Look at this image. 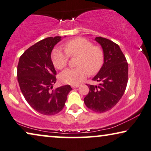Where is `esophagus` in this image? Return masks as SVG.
Segmentation results:
<instances>
[{"mask_svg":"<svg viewBox=\"0 0 151 151\" xmlns=\"http://www.w3.org/2000/svg\"><path fill=\"white\" fill-rule=\"evenodd\" d=\"M78 87H79V85H75V86H72V88H78Z\"/></svg>","mask_w":151,"mask_h":151,"instance_id":"34e87169","label":"esophagus"}]
</instances>
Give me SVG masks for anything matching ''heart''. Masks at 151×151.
Here are the masks:
<instances>
[{
  "label": "heart",
  "mask_w": 151,
  "mask_h": 151,
  "mask_svg": "<svg viewBox=\"0 0 151 151\" xmlns=\"http://www.w3.org/2000/svg\"><path fill=\"white\" fill-rule=\"evenodd\" d=\"M65 52L59 48L52 50L51 58L55 67L61 70L65 67L69 57H78L77 68H68L59 75V79L64 83L76 85L83 80L88 73L93 75L101 70L104 55L99 46H93L90 41L83 37H77L64 44Z\"/></svg>",
  "instance_id": "heart-1"
}]
</instances>
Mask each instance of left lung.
<instances>
[{"label": "left lung", "mask_w": 151, "mask_h": 151, "mask_svg": "<svg viewBox=\"0 0 151 151\" xmlns=\"http://www.w3.org/2000/svg\"><path fill=\"white\" fill-rule=\"evenodd\" d=\"M95 40L103 48L104 63L92 78L99 85H88L90 91L84 103L93 111L103 113L112 109L124 94L128 82V63L117 44L102 37Z\"/></svg>", "instance_id": "8db88e82"}]
</instances>
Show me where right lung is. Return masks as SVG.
I'll return each instance as SVG.
<instances>
[{
  "mask_svg": "<svg viewBox=\"0 0 151 151\" xmlns=\"http://www.w3.org/2000/svg\"><path fill=\"white\" fill-rule=\"evenodd\" d=\"M61 40L60 36L46 37L31 46L20 56L17 68L23 96L33 109L43 115L52 116L61 111L72 90L69 85L52 89L57 73L50 55Z\"/></svg>",
  "mask_w": 151,
  "mask_h": 151,
  "instance_id": "add662e5",
  "label": "right lung"
}]
</instances>
